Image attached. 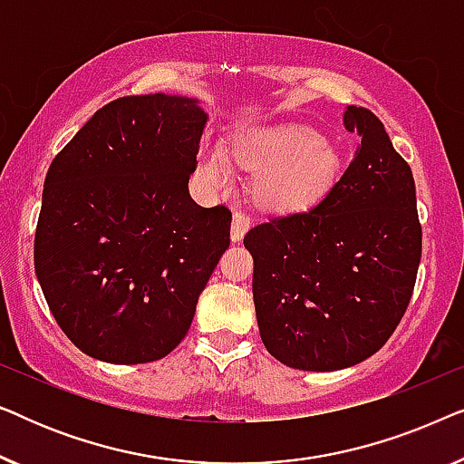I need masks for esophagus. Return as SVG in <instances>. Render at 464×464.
<instances>
[{
    "label": "esophagus",
    "mask_w": 464,
    "mask_h": 464,
    "mask_svg": "<svg viewBox=\"0 0 464 464\" xmlns=\"http://www.w3.org/2000/svg\"><path fill=\"white\" fill-rule=\"evenodd\" d=\"M251 221H249V215L243 213V211H237L232 218V240L234 243H238V240H243V237L249 230Z\"/></svg>",
    "instance_id": "1"
}]
</instances>
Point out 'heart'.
<instances>
[{
	"label": "heart",
	"mask_w": 464,
	"mask_h": 464,
	"mask_svg": "<svg viewBox=\"0 0 464 464\" xmlns=\"http://www.w3.org/2000/svg\"><path fill=\"white\" fill-rule=\"evenodd\" d=\"M230 154L246 170H259L256 198L270 208H300L327 192L340 170V156L319 132L304 124L259 126L240 130ZM200 173L213 186L230 181L224 151L207 148Z\"/></svg>",
	"instance_id": "b5f03b06"
}]
</instances>
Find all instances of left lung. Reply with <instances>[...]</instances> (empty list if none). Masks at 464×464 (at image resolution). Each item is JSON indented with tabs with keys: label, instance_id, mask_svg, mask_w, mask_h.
I'll return each instance as SVG.
<instances>
[{
	"label": "left lung",
	"instance_id": "obj_1",
	"mask_svg": "<svg viewBox=\"0 0 464 464\" xmlns=\"http://www.w3.org/2000/svg\"><path fill=\"white\" fill-rule=\"evenodd\" d=\"M344 126L359 145L329 192L245 237L264 346L304 372L378 353L408 310L422 256L410 164L373 111L348 105Z\"/></svg>",
	"mask_w": 464,
	"mask_h": 464
}]
</instances>
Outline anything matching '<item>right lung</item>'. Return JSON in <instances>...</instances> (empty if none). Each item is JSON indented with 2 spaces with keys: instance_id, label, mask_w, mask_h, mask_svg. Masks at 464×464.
I'll return each mask as SVG.
<instances>
[{
  "instance_id": "1",
  "label": "right lung",
  "mask_w": 464,
  "mask_h": 464,
  "mask_svg": "<svg viewBox=\"0 0 464 464\" xmlns=\"http://www.w3.org/2000/svg\"><path fill=\"white\" fill-rule=\"evenodd\" d=\"M205 122L192 99L120 97L50 164L35 275L59 327L88 357L150 363L192 325L232 224L230 208L200 207L188 192Z\"/></svg>"
}]
</instances>
